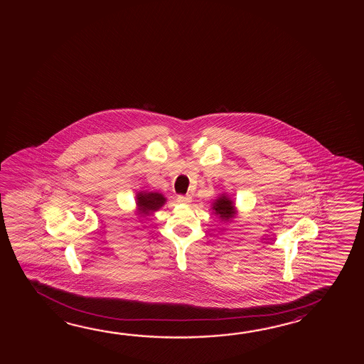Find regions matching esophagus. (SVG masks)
<instances>
[{
    "label": "esophagus",
    "mask_w": 364,
    "mask_h": 364,
    "mask_svg": "<svg viewBox=\"0 0 364 364\" xmlns=\"http://www.w3.org/2000/svg\"><path fill=\"white\" fill-rule=\"evenodd\" d=\"M178 202L181 203V204H189L191 202V196H179Z\"/></svg>",
    "instance_id": "1"
}]
</instances>
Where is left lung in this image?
<instances>
[{
    "instance_id": "obj_1",
    "label": "left lung",
    "mask_w": 364,
    "mask_h": 364,
    "mask_svg": "<svg viewBox=\"0 0 364 364\" xmlns=\"http://www.w3.org/2000/svg\"><path fill=\"white\" fill-rule=\"evenodd\" d=\"M212 209H213L215 215H220L222 220H231L236 215L235 203L226 194H222L220 197L215 199L212 204Z\"/></svg>"
}]
</instances>
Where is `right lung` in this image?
<instances>
[{
  "instance_id": "1",
  "label": "right lung",
  "mask_w": 364,
  "mask_h": 364,
  "mask_svg": "<svg viewBox=\"0 0 364 364\" xmlns=\"http://www.w3.org/2000/svg\"><path fill=\"white\" fill-rule=\"evenodd\" d=\"M165 202H166V198L164 197L161 193L139 191L136 196L138 215H141V217L152 215L154 212L161 208Z\"/></svg>"
}]
</instances>
